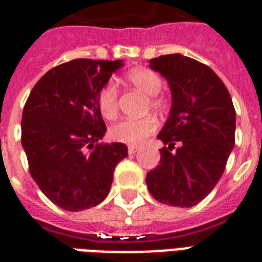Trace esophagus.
<instances>
[{
	"label": "esophagus",
	"instance_id": "esophagus-1",
	"mask_svg": "<svg viewBox=\"0 0 262 262\" xmlns=\"http://www.w3.org/2000/svg\"><path fill=\"white\" fill-rule=\"evenodd\" d=\"M140 147H137V145H129V148H127V151H129V154L130 155H135L136 152L139 151Z\"/></svg>",
	"mask_w": 262,
	"mask_h": 262
}]
</instances>
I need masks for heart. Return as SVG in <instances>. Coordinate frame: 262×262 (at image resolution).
I'll list each match as a JSON object with an SVG mask.
<instances>
[{
  "label": "heart",
  "mask_w": 262,
  "mask_h": 262,
  "mask_svg": "<svg viewBox=\"0 0 262 262\" xmlns=\"http://www.w3.org/2000/svg\"><path fill=\"white\" fill-rule=\"evenodd\" d=\"M127 81L130 85L149 96V104L154 108L162 110L166 106V100L159 95L162 90V79L158 73L147 68L133 69L127 73ZM100 114L107 119H114L118 114V94L113 84H107L100 90L98 98ZM158 121L155 117L147 115L139 119H123L111 126L110 136L115 141L126 144H141L148 136L155 133Z\"/></svg>",
  "instance_id": "1"
}]
</instances>
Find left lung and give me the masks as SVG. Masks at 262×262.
Listing matches in <instances>:
<instances>
[{
    "label": "left lung",
    "mask_w": 262,
    "mask_h": 262,
    "mask_svg": "<svg viewBox=\"0 0 262 262\" xmlns=\"http://www.w3.org/2000/svg\"><path fill=\"white\" fill-rule=\"evenodd\" d=\"M149 68L167 80L171 108L158 135L166 147L147 174L148 190L159 203L190 208L211 193L226 168L235 144V108L219 76L195 59L160 55Z\"/></svg>",
    "instance_id": "8db88e82"
}]
</instances>
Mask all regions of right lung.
I'll return each instance as SVG.
<instances>
[{
    "mask_svg": "<svg viewBox=\"0 0 262 262\" xmlns=\"http://www.w3.org/2000/svg\"><path fill=\"white\" fill-rule=\"evenodd\" d=\"M122 65V59H73L47 72L27 99L21 145L31 177L65 211L102 203L115 166L127 156L125 144H98L107 130L99 92Z\"/></svg>",
    "mask_w": 262,
    "mask_h": 262,
    "instance_id": "right-lung-1",
    "label": "right lung"
}]
</instances>
